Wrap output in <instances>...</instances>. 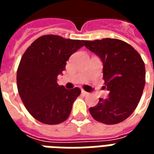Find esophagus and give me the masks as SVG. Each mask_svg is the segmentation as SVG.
I'll list each match as a JSON object with an SVG mask.
<instances>
[{
    "mask_svg": "<svg viewBox=\"0 0 154 154\" xmlns=\"http://www.w3.org/2000/svg\"><path fill=\"white\" fill-rule=\"evenodd\" d=\"M82 95H83V96H87V95H88V92H87V91H84L83 89H82Z\"/></svg>",
    "mask_w": 154,
    "mask_h": 154,
    "instance_id": "1",
    "label": "esophagus"
}]
</instances>
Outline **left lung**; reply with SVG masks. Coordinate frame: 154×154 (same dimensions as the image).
Listing matches in <instances>:
<instances>
[{"label": "left lung", "mask_w": 154, "mask_h": 154, "mask_svg": "<svg viewBox=\"0 0 154 154\" xmlns=\"http://www.w3.org/2000/svg\"><path fill=\"white\" fill-rule=\"evenodd\" d=\"M84 45L100 57L106 99L100 98L89 109L94 119L106 125L124 121L135 110L145 85V66L140 54L125 41L117 38L84 40Z\"/></svg>", "instance_id": "obj_1"}]
</instances>
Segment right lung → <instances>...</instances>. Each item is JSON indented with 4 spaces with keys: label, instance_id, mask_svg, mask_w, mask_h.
<instances>
[{
    "label": "right lung",
    "instance_id": "1",
    "mask_svg": "<svg viewBox=\"0 0 154 154\" xmlns=\"http://www.w3.org/2000/svg\"><path fill=\"white\" fill-rule=\"evenodd\" d=\"M83 43L58 35H43L23 54L16 75L19 95L29 113L39 122L57 125L70 116L81 90L65 89L57 83V77Z\"/></svg>",
    "mask_w": 154,
    "mask_h": 154
}]
</instances>
